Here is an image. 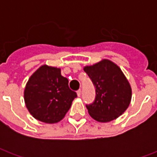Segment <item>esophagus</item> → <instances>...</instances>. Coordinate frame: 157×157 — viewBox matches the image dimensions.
Here are the masks:
<instances>
[{
	"label": "esophagus",
	"instance_id": "esophagus-1",
	"mask_svg": "<svg viewBox=\"0 0 157 157\" xmlns=\"http://www.w3.org/2000/svg\"><path fill=\"white\" fill-rule=\"evenodd\" d=\"M76 93H77V96H78V97H81V94H82V91H81V89H79L78 91L76 92Z\"/></svg>",
	"mask_w": 157,
	"mask_h": 157
}]
</instances>
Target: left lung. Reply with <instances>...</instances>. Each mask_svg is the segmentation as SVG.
Returning <instances> with one entry per match:
<instances>
[{"label":"left lung","instance_id":"left-lung-1","mask_svg":"<svg viewBox=\"0 0 157 157\" xmlns=\"http://www.w3.org/2000/svg\"><path fill=\"white\" fill-rule=\"evenodd\" d=\"M95 86L94 102L86 104L89 114L95 120L107 123L124 113L131 101L132 91L121 69L109 59L84 67Z\"/></svg>","mask_w":157,"mask_h":157}]
</instances>
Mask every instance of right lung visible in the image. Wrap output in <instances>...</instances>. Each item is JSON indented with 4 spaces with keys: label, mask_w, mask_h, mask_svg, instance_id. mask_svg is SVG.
I'll return each mask as SVG.
<instances>
[{
    "label": "right lung",
    "mask_w": 157,
    "mask_h": 157,
    "mask_svg": "<svg viewBox=\"0 0 157 157\" xmlns=\"http://www.w3.org/2000/svg\"><path fill=\"white\" fill-rule=\"evenodd\" d=\"M68 83L59 68L46 65L39 67L29 79L24 90L26 107L33 117L47 124L60 121L77 97Z\"/></svg>",
    "instance_id": "add662e5"
}]
</instances>
